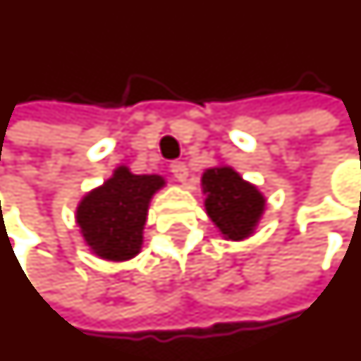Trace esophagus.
I'll return each instance as SVG.
<instances>
[{
  "mask_svg": "<svg viewBox=\"0 0 361 361\" xmlns=\"http://www.w3.org/2000/svg\"><path fill=\"white\" fill-rule=\"evenodd\" d=\"M170 170H172L173 178L178 181H185V178H188V166L183 162H180V160H176V162L170 164Z\"/></svg>",
  "mask_w": 361,
  "mask_h": 361,
  "instance_id": "34e87169",
  "label": "esophagus"
}]
</instances>
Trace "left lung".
<instances>
[{
  "label": "left lung",
  "instance_id": "left-lung-1",
  "mask_svg": "<svg viewBox=\"0 0 361 361\" xmlns=\"http://www.w3.org/2000/svg\"><path fill=\"white\" fill-rule=\"evenodd\" d=\"M207 193V213L219 231L231 240L248 236L258 223L264 197L250 183L242 180L233 168H213L203 173Z\"/></svg>",
  "mask_w": 361,
  "mask_h": 361
}]
</instances>
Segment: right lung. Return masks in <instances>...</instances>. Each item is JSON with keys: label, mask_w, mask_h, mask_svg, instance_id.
<instances>
[{"label": "right lung", "mask_w": 361, "mask_h": 361, "mask_svg": "<svg viewBox=\"0 0 361 361\" xmlns=\"http://www.w3.org/2000/svg\"><path fill=\"white\" fill-rule=\"evenodd\" d=\"M164 185L160 176H135L119 168L78 207V224L95 254L128 259L140 250L148 201Z\"/></svg>", "instance_id": "add662e5"}]
</instances>
